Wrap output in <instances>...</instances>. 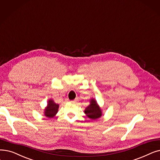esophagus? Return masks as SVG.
Listing matches in <instances>:
<instances>
[{
    "instance_id": "obj_1",
    "label": "esophagus",
    "mask_w": 160,
    "mask_h": 160,
    "mask_svg": "<svg viewBox=\"0 0 160 160\" xmlns=\"http://www.w3.org/2000/svg\"><path fill=\"white\" fill-rule=\"evenodd\" d=\"M78 101V99H77V98H76V99H75L74 100H73V101H71V102H77Z\"/></svg>"
}]
</instances>
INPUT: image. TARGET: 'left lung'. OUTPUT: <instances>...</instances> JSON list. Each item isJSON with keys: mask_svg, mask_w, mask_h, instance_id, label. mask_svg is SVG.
<instances>
[{"mask_svg": "<svg viewBox=\"0 0 160 160\" xmlns=\"http://www.w3.org/2000/svg\"><path fill=\"white\" fill-rule=\"evenodd\" d=\"M84 112L92 120H96L102 116V110L94 99L90 101V105L86 108Z\"/></svg>", "mask_w": 160, "mask_h": 160, "instance_id": "8db88e82", "label": "left lung"}]
</instances>
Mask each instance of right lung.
Listing matches in <instances>:
<instances>
[{
    "label": "right lung",
    "mask_w": 160,
    "mask_h": 160,
    "mask_svg": "<svg viewBox=\"0 0 160 160\" xmlns=\"http://www.w3.org/2000/svg\"><path fill=\"white\" fill-rule=\"evenodd\" d=\"M59 105L55 103L52 99L48 101L47 107L44 110V116L48 118L54 117L58 112Z\"/></svg>",
    "instance_id": "obj_1"
}]
</instances>
